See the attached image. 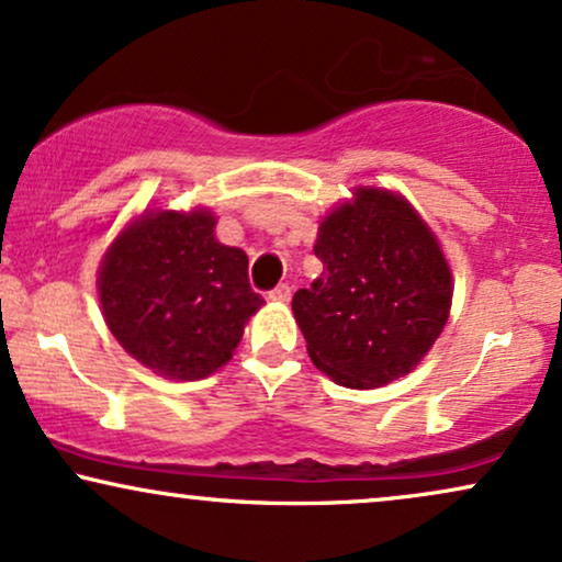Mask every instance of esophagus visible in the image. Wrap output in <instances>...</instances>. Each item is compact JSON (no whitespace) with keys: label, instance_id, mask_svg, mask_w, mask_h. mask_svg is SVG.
Returning <instances> with one entry per match:
<instances>
[{"label":"esophagus","instance_id":"obj_1","mask_svg":"<svg viewBox=\"0 0 562 562\" xmlns=\"http://www.w3.org/2000/svg\"><path fill=\"white\" fill-rule=\"evenodd\" d=\"M268 296L273 302H289V300H292V286H289V283H279V286H276Z\"/></svg>","mask_w":562,"mask_h":562}]
</instances>
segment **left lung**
Listing matches in <instances>:
<instances>
[{
    "label": "left lung",
    "mask_w": 562,
    "mask_h": 562,
    "mask_svg": "<svg viewBox=\"0 0 562 562\" xmlns=\"http://www.w3.org/2000/svg\"><path fill=\"white\" fill-rule=\"evenodd\" d=\"M321 279L292 300L307 355L344 387L404 378L448 323L453 276L419 213L396 192L359 187L321 224Z\"/></svg>",
    "instance_id": "left-lung-1"
}]
</instances>
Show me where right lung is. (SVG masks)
I'll list each match as a JSON object with an SVG mask.
<instances>
[{
	"instance_id": "right-lung-1",
	"label": "right lung",
	"mask_w": 562,
	"mask_h": 562,
	"mask_svg": "<svg viewBox=\"0 0 562 562\" xmlns=\"http://www.w3.org/2000/svg\"><path fill=\"white\" fill-rule=\"evenodd\" d=\"M213 228L205 207L145 211L103 255L99 296L109 330L156 375L216 372L266 304L249 286L247 255L221 245Z\"/></svg>"
}]
</instances>
